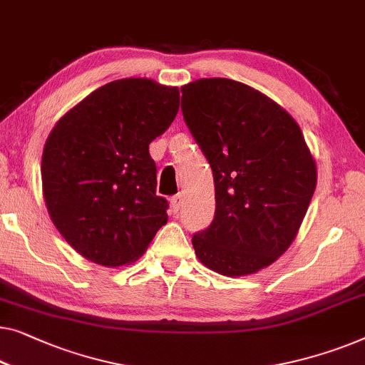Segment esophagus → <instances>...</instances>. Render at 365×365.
I'll use <instances>...</instances> for the list:
<instances>
[{"instance_id": "34e87169", "label": "esophagus", "mask_w": 365, "mask_h": 365, "mask_svg": "<svg viewBox=\"0 0 365 365\" xmlns=\"http://www.w3.org/2000/svg\"><path fill=\"white\" fill-rule=\"evenodd\" d=\"M181 205H182V195L181 194L173 195V197H171V209L174 210V212H178V210L181 209Z\"/></svg>"}]
</instances>
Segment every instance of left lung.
I'll use <instances>...</instances> for the list:
<instances>
[{
	"label": "left lung",
	"instance_id": "1",
	"mask_svg": "<svg viewBox=\"0 0 365 365\" xmlns=\"http://www.w3.org/2000/svg\"><path fill=\"white\" fill-rule=\"evenodd\" d=\"M181 110L209 161L215 214L195 255L225 277L257 273L287 252L316 189V163L292 115L230 78L181 88Z\"/></svg>",
	"mask_w": 365,
	"mask_h": 365
}]
</instances>
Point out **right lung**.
Listing matches in <instances>:
<instances>
[{"label":"right lung","instance_id":"obj_1","mask_svg":"<svg viewBox=\"0 0 365 365\" xmlns=\"http://www.w3.org/2000/svg\"><path fill=\"white\" fill-rule=\"evenodd\" d=\"M178 110L176 87L121 78L56 123L42 153V191L57 230L82 257L126 265L168 222L150 143L170 128Z\"/></svg>","mask_w":365,"mask_h":365}]
</instances>
